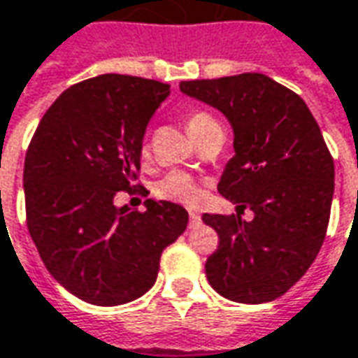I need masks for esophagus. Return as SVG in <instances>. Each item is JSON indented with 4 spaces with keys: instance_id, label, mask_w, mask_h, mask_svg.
I'll use <instances>...</instances> for the list:
<instances>
[{
    "instance_id": "1",
    "label": "esophagus",
    "mask_w": 358,
    "mask_h": 358,
    "mask_svg": "<svg viewBox=\"0 0 358 358\" xmlns=\"http://www.w3.org/2000/svg\"><path fill=\"white\" fill-rule=\"evenodd\" d=\"M199 222H201V215H199L196 210H189V227L193 229Z\"/></svg>"
}]
</instances>
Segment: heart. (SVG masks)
I'll use <instances>...</instances> for the list:
<instances>
[{"label": "heart", "instance_id": "heart-1", "mask_svg": "<svg viewBox=\"0 0 358 358\" xmlns=\"http://www.w3.org/2000/svg\"><path fill=\"white\" fill-rule=\"evenodd\" d=\"M217 120L207 114V112H191L187 116V129L191 134V138L195 140L201 131H205L208 126H215ZM157 193L165 199H175V201H183V203H195L196 199L201 196V189L196 187V183L187 173H179L173 171L167 177H163L162 181L157 183Z\"/></svg>", "mask_w": 358, "mask_h": 358}]
</instances>
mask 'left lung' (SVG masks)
<instances>
[{"label":"left lung","mask_w":358,"mask_h":358,"mask_svg":"<svg viewBox=\"0 0 358 358\" xmlns=\"http://www.w3.org/2000/svg\"><path fill=\"white\" fill-rule=\"evenodd\" d=\"M181 92L224 114L234 155L218 193L241 215H203L218 248L205 264L208 284L238 303H266L313 264L329 224L335 165L308 104L260 73L187 80Z\"/></svg>","instance_id":"obj_1"}]
</instances>
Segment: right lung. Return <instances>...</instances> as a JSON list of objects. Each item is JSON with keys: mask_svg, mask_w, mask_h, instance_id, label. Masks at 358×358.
<instances>
[{"mask_svg": "<svg viewBox=\"0 0 358 358\" xmlns=\"http://www.w3.org/2000/svg\"><path fill=\"white\" fill-rule=\"evenodd\" d=\"M169 84L102 74L64 90L35 131L23 169L27 227L50 275L92 306L141 297L163 250L187 229L177 203H114L136 185L143 136Z\"/></svg>", "mask_w": 358, "mask_h": 358, "instance_id": "right-lung-1", "label": "right lung"}]
</instances>
